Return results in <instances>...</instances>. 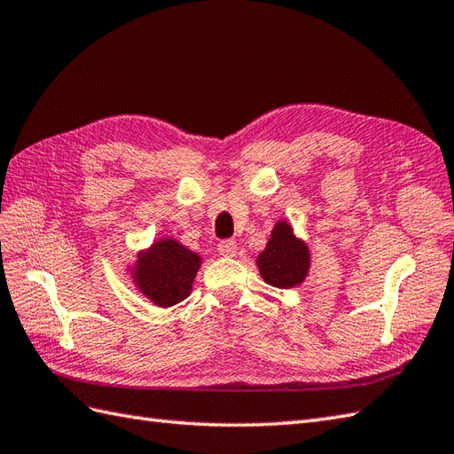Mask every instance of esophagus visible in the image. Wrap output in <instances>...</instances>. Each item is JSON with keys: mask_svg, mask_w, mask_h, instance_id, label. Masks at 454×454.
<instances>
[{"mask_svg": "<svg viewBox=\"0 0 454 454\" xmlns=\"http://www.w3.org/2000/svg\"><path fill=\"white\" fill-rule=\"evenodd\" d=\"M238 251V243L234 239H224L218 243V253L223 254V257H234Z\"/></svg>", "mask_w": 454, "mask_h": 454, "instance_id": "esophagus-1", "label": "esophagus"}]
</instances>
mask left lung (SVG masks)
Masks as SVG:
<instances>
[{
  "label": "left lung",
  "instance_id": "1",
  "mask_svg": "<svg viewBox=\"0 0 454 454\" xmlns=\"http://www.w3.org/2000/svg\"><path fill=\"white\" fill-rule=\"evenodd\" d=\"M309 264L310 259L305 243L295 238L287 223H278L266 243V249L257 259L262 280L282 289L295 287L305 280Z\"/></svg>",
  "mask_w": 454,
  "mask_h": 454
}]
</instances>
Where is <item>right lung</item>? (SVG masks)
Masks as SVG:
<instances>
[{"instance_id":"obj_1","label":"right lung","mask_w":454,"mask_h":454,"mask_svg":"<svg viewBox=\"0 0 454 454\" xmlns=\"http://www.w3.org/2000/svg\"><path fill=\"white\" fill-rule=\"evenodd\" d=\"M200 264V254L167 238L139 254L134 278L142 294L155 305L172 307L190 295Z\"/></svg>"}]
</instances>
